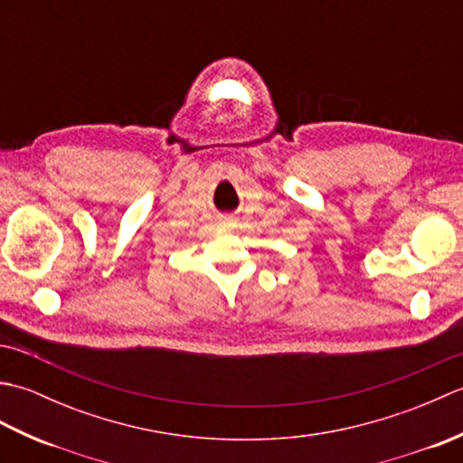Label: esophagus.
I'll use <instances>...</instances> for the list:
<instances>
[{
  "mask_svg": "<svg viewBox=\"0 0 463 463\" xmlns=\"http://www.w3.org/2000/svg\"><path fill=\"white\" fill-rule=\"evenodd\" d=\"M222 224H224V226H229V221H224V222H222Z\"/></svg>",
  "mask_w": 463,
  "mask_h": 463,
  "instance_id": "esophagus-1",
  "label": "esophagus"
}]
</instances>
